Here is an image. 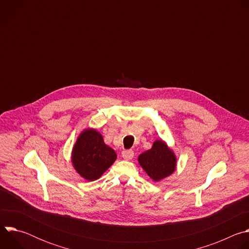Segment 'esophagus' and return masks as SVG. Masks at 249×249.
<instances>
[{
  "label": "esophagus",
  "mask_w": 249,
  "mask_h": 249,
  "mask_svg": "<svg viewBox=\"0 0 249 249\" xmlns=\"http://www.w3.org/2000/svg\"><path fill=\"white\" fill-rule=\"evenodd\" d=\"M122 157L125 160H130L134 157V152L131 150H125L122 152Z\"/></svg>",
  "instance_id": "34e87169"
}]
</instances>
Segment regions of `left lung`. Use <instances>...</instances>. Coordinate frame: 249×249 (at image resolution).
Returning <instances> with one entry per match:
<instances>
[{
	"mask_svg": "<svg viewBox=\"0 0 249 249\" xmlns=\"http://www.w3.org/2000/svg\"><path fill=\"white\" fill-rule=\"evenodd\" d=\"M139 164L151 178L158 182L171 175L176 169L177 159L163 140H156L152 148L138 157Z\"/></svg>",
	"mask_w": 249,
	"mask_h": 249,
	"instance_id": "obj_1",
	"label": "left lung"
}]
</instances>
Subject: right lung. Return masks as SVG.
I'll return each instance as SVG.
<instances>
[{"mask_svg": "<svg viewBox=\"0 0 249 249\" xmlns=\"http://www.w3.org/2000/svg\"><path fill=\"white\" fill-rule=\"evenodd\" d=\"M116 159L114 150L104 143L102 135L93 128L80 133L71 156L75 170L88 181L98 179Z\"/></svg>", "mask_w": 249, "mask_h": 249, "instance_id": "right-lung-1", "label": "right lung"}]
</instances>
